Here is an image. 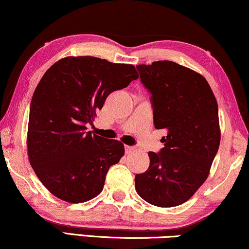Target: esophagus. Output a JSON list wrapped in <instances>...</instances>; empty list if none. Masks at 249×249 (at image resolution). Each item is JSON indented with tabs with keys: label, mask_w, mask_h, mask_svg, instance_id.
<instances>
[{
	"label": "esophagus",
	"mask_w": 249,
	"mask_h": 249,
	"mask_svg": "<svg viewBox=\"0 0 249 249\" xmlns=\"http://www.w3.org/2000/svg\"><path fill=\"white\" fill-rule=\"evenodd\" d=\"M125 152L126 154H131L135 152V147L134 146H125Z\"/></svg>",
	"instance_id": "obj_1"
}]
</instances>
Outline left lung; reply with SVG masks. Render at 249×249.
Wrapping results in <instances>:
<instances>
[{
    "label": "left lung",
    "mask_w": 249,
    "mask_h": 249,
    "mask_svg": "<svg viewBox=\"0 0 249 249\" xmlns=\"http://www.w3.org/2000/svg\"><path fill=\"white\" fill-rule=\"evenodd\" d=\"M137 69L152 95L154 125L168 134L159 153H148L149 168L135 176V190L154 206H179L206 181L218 152L217 101L202 75L177 63L157 61Z\"/></svg>",
    "instance_id": "1"
}]
</instances>
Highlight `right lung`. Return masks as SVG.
I'll list each match as a JSON object with an SVG mask.
<instances>
[{"label":"right lung","mask_w":249,"mask_h":249,"mask_svg":"<svg viewBox=\"0 0 249 249\" xmlns=\"http://www.w3.org/2000/svg\"><path fill=\"white\" fill-rule=\"evenodd\" d=\"M138 78L131 64L90 56L65 57L52 65L34 90L27 150L37 178L67 202L101 193L107 172L124 155V144L87 131L107 96Z\"/></svg>","instance_id":"obj_1"}]
</instances>
